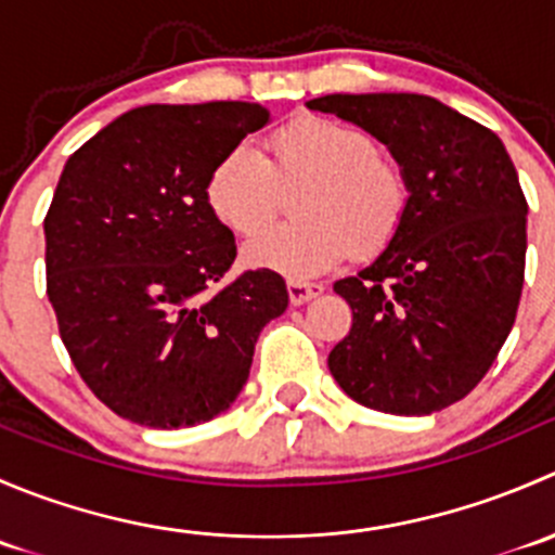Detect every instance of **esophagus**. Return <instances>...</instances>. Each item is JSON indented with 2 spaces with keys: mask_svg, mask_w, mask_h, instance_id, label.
Instances as JSON below:
<instances>
[{
  "mask_svg": "<svg viewBox=\"0 0 555 555\" xmlns=\"http://www.w3.org/2000/svg\"><path fill=\"white\" fill-rule=\"evenodd\" d=\"M324 293L322 284H313V282H287V295H289V304L293 306H304L309 300L319 298Z\"/></svg>",
  "mask_w": 555,
  "mask_h": 555,
  "instance_id": "1",
  "label": "esophagus"
}]
</instances>
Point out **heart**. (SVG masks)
I'll return each mask as SVG.
<instances>
[{
  "instance_id": "obj_1",
  "label": "heart",
  "mask_w": 555,
  "mask_h": 555,
  "mask_svg": "<svg viewBox=\"0 0 555 555\" xmlns=\"http://www.w3.org/2000/svg\"><path fill=\"white\" fill-rule=\"evenodd\" d=\"M271 158L251 142L222 153L206 179V201L222 225L249 236L270 221L284 189L305 190L296 199L300 221L255 234L244 260L255 268L311 279L351 255H378L405 220V171L382 155L371 131L333 117L306 115L268 139Z\"/></svg>"
}]
</instances>
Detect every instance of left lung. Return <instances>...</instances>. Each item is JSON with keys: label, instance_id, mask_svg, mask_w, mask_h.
<instances>
[{"label": "left lung", "instance_id": "obj_1", "mask_svg": "<svg viewBox=\"0 0 555 555\" xmlns=\"http://www.w3.org/2000/svg\"><path fill=\"white\" fill-rule=\"evenodd\" d=\"M309 109L371 131L411 190L391 244L333 284L351 330L330 373L373 411H443L480 384L516 322L529 211L516 166L494 131L433 96L333 93Z\"/></svg>", "mask_w": 555, "mask_h": 555}]
</instances>
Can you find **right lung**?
Segmentation results:
<instances>
[{
	"instance_id": "obj_1",
	"label": "right lung",
	"mask_w": 555,
	"mask_h": 555,
	"mask_svg": "<svg viewBox=\"0 0 555 555\" xmlns=\"http://www.w3.org/2000/svg\"><path fill=\"white\" fill-rule=\"evenodd\" d=\"M268 120L249 102L137 106L61 171L44 217L48 298L82 382L128 422L177 429L228 411L257 335L287 309L284 279L266 268L211 293L236 238L206 179Z\"/></svg>"
}]
</instances>
